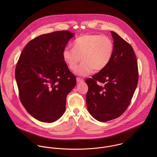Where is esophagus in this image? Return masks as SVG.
<instances>
[{
    "instance_id": "obj_1",
    "label": "esophagus",
    "mask_w": 157,
    "mask_h": 157,
    "mask_svg": "<svg viewBox=\"0 0 157 157\" xmlns=\"http://www.w3.org/2000/svg\"><path fill=\"white\" fill-rule=\"evenodd\" d=\"M83 79L81 78H79V77H77V83H82V82H83Z\"/></svg>"
}]
</instances>
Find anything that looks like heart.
I'll return each mask as SVG.
<instances>
[{"label":"heart","instance_id":"heart-1","mask_svg":"<svg viewBox=\"0 0 157 157\" xmlns=\"http://www.w3.org/2000/svg\"><path fill=\"white\" fill-rule=\"evenodd\" d=\"M114 45L111 39L98 34H83L73 42V48L66 47L62 52L63 59L67 67L75 70L82 59V63L75 73L80 76H86L94 70L102 71L112 59Z\"/></svg>","mask_w":157,"mask_h":157}]
</instances>
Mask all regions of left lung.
<instances>
[{
	"label": "left lung",
	"mask_w": 157,
	"mask_h": 157,
	"mask_svg": "<svg viewBox=\"0 0 157 157\" xmlns=\"http://www.w3.org/2000/svg\"><path fill=\"white\" fill-rule=\"evenodd\" d=\"M114 51L107 67L88 78L86 105L95 120L106 122L121 115L129 106L136 90L138 65L132 47L111 31Z\"/></svg>",
	"instance_id": "obj_1"
}]
</instances>
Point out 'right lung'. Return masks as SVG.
Returning a JSON list of instances; mask_svg holds the SVG:
<instances>
[{"label": "right lung", "mask_w": 157, "mask_h": 157, "mask_svg": "<svg viewBox=\"0 0 157 157\" xmlns=\"http://www.w3.org/2000/svg\"><path fill=\"white\" fill-rule=\"evenodd\" d=\"M74 34L59 31L39 36L20 56L15 71L20 99L26 111L40 121L54 122L65 112L67 95L77 82L62 52Z\"/></svg>", "instance_id": "add662e5"}]
</instances>
